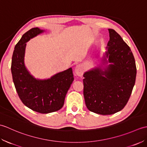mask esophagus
<instances>
[{
    "label": "esophagus",
    "mask_w": 147,
    "mask_h": 147,
    "mask_svg": "<svg viewBox=\"0 0 147 147\" xmlns=\"http://www.w3.org/2000/svg\"><path fill=\"white\" fill-rule=\"evenodd\" d=\"M76 75L81 76L83 75V67L82 65H77L75 67V69H74Z\"/></svg>",
    "instance_id": "obj_1"
}]
</instances>
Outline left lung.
<instances>
[{
    "label": "left lung",
    "instance_id": "1",
    "mask_svg": "<svg viewBox=\"0 0 147 147\" xmlns=\"http://www.w3.org/2000/svg\"><path fill=\"white\" fill-rule=\"evenodd\" d=\"M100 63L83 74L86 107L101 115H111L126 105L135 85L136 67L129 47L112 29Z\"/></svg>",
    "mask_w": 147,
    "mask_h": 147
}]
</instances>
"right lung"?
<instances>
[{
  "instance_id": "1",
  "label": "right lung",
  "mask_w": 147,
  "mask_h": 147,
  "mask_svg": "<svg viewBox=\"0 0 147 147\" xmlns=\"http://www.w3.org/2000/svg\"><path fill=\"white\" fill-rule=\"evenodd\" d=\"M44 32L38 28H33L22 36L12 54L11 73L22 102L34 111L48 114L63 107L74 78L71 67L44 80L35 78L27 69L24 64L26 42Z\"/></svg>"
}]
</instances>
